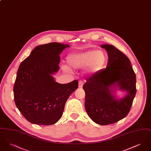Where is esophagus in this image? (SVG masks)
Here are the masks:
<instances>
[{
    "mask_svg": "<svg viewBox=\"0 0 151 151\" xmlns=\"http://www.w3.org/2000/svg\"><path fill=\"white\" fill-rule=\"evenodd\" d=\"M83 84H84V83H83V81H81V80H80V81H79V88H82L83 86Z\"/></svg>",
    "mask_w": 151,
    "mask_h": 151,
    "instance_id": "obj_1",
    "label": "esophagus"
}]
</instances>
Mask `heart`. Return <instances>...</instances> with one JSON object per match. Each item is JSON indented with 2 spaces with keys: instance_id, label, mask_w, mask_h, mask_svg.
I'll use <instances>...</instances> for the list:
<instances>
[{
  "instance_id": "1",
  "label": "heart",
  "mask_w": 151,
  "mask_h": 151,
  "mask_svg": "<svg viewBox=\"0 0 151 151\" xmlns=\"http://www.w3.org/2000/svg\"><path fill=\"white\" fill-rule=\"evenodd\" d=\"M66 60L71 68H83L88 66L89 72L96 73L104 67L107 58L102 51L91 50L71 54L66 58Z\"/></svg>"
}]
</instances>
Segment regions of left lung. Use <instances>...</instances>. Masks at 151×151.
<instances>
[{"mask_svg": "<svg viewBox=\"0 0 151 151\" xmlns=\"http://www.w3.org/2000/svg\"><path fill=\"white\" fill-rule=\"evenodd\" d=\"M108 52L106 68L86 80L85 108L93 122L108 125L118 122L129 114L137 92L136 75L130 60L122 51L108 44L101 46ZM119 87L127 92L117 99L113 88Z\"/></svg>", "mask_w": 151, "mask_h": 151, "instance_id": "obj_1", "label": "left lung"}]
</instances>
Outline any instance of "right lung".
<instances>
[{
    "label": "right lung",
    "instance_id": "add662e5",
    "mask_svg": "<svg viewBox=\"0 0 151 151\" xmlns=\"http://www.w3.org/2000/svg\"><path fill=\"white\" fill-rule=\"evenodd\" d=\"M70 45L58 42L39 45L18 69L14 86L15 104L29 122L51 125L62 117L65 104L78 88V81L55 82L52 75L59 70V54Z\"/></svg>",
    "mask_w": 151,
    "mask_h": 151
}]
</instances>
